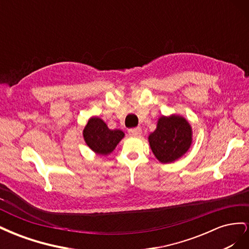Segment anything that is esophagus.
<instances>
[{
	"instance_id": "34e87169",
	"label": "esophagus",
	"mask_w": 249,
	"mask_h": 249,
	"mask_svg": "<svg viewBox=\"0 0 249 249\" xmlns=\"http://www.w3.org/2000/svg\"><path fill=\"white\" fill-rule=\"evenodd\" d=\"M129 134L131 135V136H139V135L141 134V127L137 126V127H132V129H129Z\"/></svg>"
}]
</instances>
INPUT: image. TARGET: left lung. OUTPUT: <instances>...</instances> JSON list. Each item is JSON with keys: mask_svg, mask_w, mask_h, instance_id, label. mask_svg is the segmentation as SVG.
Returning <instances> with one entry per match:
<instances>
[{"mask_svg": "<svg viewBox=\"0 0 249 249\" xmlns=\"http://www.w3.org/2000/svg\"><path fill=\"white\" fill-rule=\"evenodd\" d=\"M154 155L162 163H170L182 157L191 145L192 131L187 120L180 116H162L157 129L148 137Z\"/></svg>", "mask_w": 249, "mask_h": 249, "instance_id": "obj_1", "label": "left lung"}]
</instances>
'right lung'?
I'll list each match as a JSON object with an SVG mask.
<instances>
[{"label": "right lung", "mask_w": 249, "mask_h": 249, "mask_svg": "<svg viewBox=\"0 0 249 249\" xmlns=\"http://www.w3.org/2000/svg\"><path fill=\"white\" fill-rule=\"evenodd\" d=\"M83 136L93 152L108 155L116 147L124 134L120 130H110L101 118L92 117L83 131Z\"/></svg>", "instance_id": "obj_1"}]
</instances>
